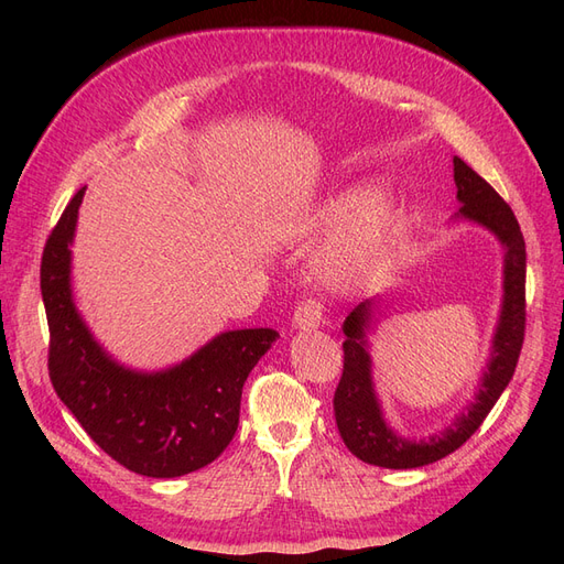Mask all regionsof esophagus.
Returning a JSON list of instances; mask_svg holds the SVG:
<instances>
[{"mask_svg":"<svg viewBox=\"0 0 564 564\" xmlns=\"http://www.w3.org/2000/svg\"><path fill=\"white\" fill-rule=\"evenodd\" d=\"M294 327L299 329H315L322 322V305L315 299H305L299 308L294 311Z\"/></svg>","mask_w":564,"mask_h":564,"instance_id":"esophagus-1","label":"esophagus"}]
</instances>
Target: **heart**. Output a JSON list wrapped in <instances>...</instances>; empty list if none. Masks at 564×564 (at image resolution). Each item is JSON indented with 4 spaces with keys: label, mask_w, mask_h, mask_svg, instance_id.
I'll return each instance as SVG.
<instances>
[{
    "label": "heart",
    "mask_w": 564,
    "mask_h": 564,
    "mask_svg": "<svg viewBox=\"0 0 564 564\" xmlns=\"http://www.w3.org/2000/svg\"><path fill=\"white\" fill-rule=\"evenodd\" d=\"M367 202L365 195H340L317 214L322 228L347 226L317 261V275L327 286L344 289L360 282L388 259L400 240V212L386 202L369 207Z\"/></svg>",
    "instance_id": "b5f03b06"
}]
</instances>
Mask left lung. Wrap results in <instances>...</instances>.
Masks as SVG:
<instances>
[{
	"label": "left lung",
	"instance_id": "1",
	"mask_svg": "<svg viewBox=\"0 0 564 564\" xmlns=\"http://www.w3.org/2000/svg\"><path fill=\"white\" fill-rule=\"evenodd\" d=\"M454 181L456 197L460 202L458 216L477 220L499 237L506 247V270H503V311L494 338V355L489 369L477 390L475 402L442 433L429 440L409 442L398 437L383 423L381 409L373 398L369 355L365 350V324L369 319L367 305L355 308L344 322V373L334 392V414L338 433L346 447L365 464L381 468H419L433 460L445 458L456 452L464 442L480 429L491 406L497 404L508 381L513 379L520 350L524 344L527 324V301H524V278H527V251L513 209L494 187L460 160L454 158Z\"/></svg>",
	"mask_w": 564,
	"mask_h": 564
}]
</instances>
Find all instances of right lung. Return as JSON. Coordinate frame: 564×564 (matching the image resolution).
Returning a JSON list of instances; mask_svg holds the SVG:
<instances>
[{
    "label": "right lung",
    "mask_w": 564,
    "mask_h": 564,
    "mask_svg": "<svg viewBox=\"0 0 564 564\" xmlns=\"http://www.w3.org/2000/svg\"><path fill=\"white\" fill-rule=\"evenodd\" d=\"M84 187L67 202L42 253L40 286L48 322V379L87 435L119 466L178 477L220 456L240 423L242 386L280 334L240 329L216 336L164 373L115 365L79 319L70 296V249Z\"/></svg>",
    "instance_id": "obj_1"
}]
</instances>
